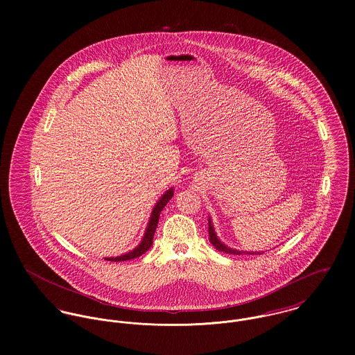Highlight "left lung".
<instances>
[{"mask_svg": "<svg viewBox=\"0 0 355 355\" xmlns=\"http://www.w3.org/2000/svg\"><path fill=\"white\" fill-rule=\"evenodd\" d=\"M209 241H210V243L216 248V250H218V252H223V253L227 254H236V255H239V254L245 253V254H261V253H249V252H239V250H234V249H231V248H228V246H225L218 238H217V235H216V232H214V228H213V224H211V220H210V217H209Z\"/></svg>", "mask_w": 355, "mask_h": 355, "instance_id": "obj_1", "label": "left lung"}]
</instances>
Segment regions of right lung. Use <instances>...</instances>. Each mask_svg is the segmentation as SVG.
Masks as SVG:
<instances>
[{"label": "right lung", "mask_w": 355, "mask_h": 355, "mask_svg": "<svg viewBox=\"0 0 355 355\" xmlns=\"http://www.w3.org/2000/svg\"><path fill=\"white\" fill-rule=\"evenodd\" d=\"M172 197H173V189H169V190L157 201L155 206L153 207L150 220H149V223H148L145 235H144L141 243H139L134 250H131L130 253L119 255V257H109V258H105V259H107V261H114V262H119V261H128V259L137 258V257L146 253V252L152 248L153 236H154V232H155V228H157V224H158L159 213H161V210L165 207V205L169 202V200H171Z\"/></svg>", "instance_id": "1"}]
</instances>
